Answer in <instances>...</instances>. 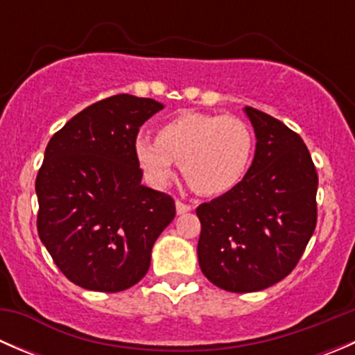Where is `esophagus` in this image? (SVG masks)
Segmentation results:
<instances>
[{
    "mask_svg": "<svg viewBox=\"0 0 355 355\" xmlns=\"http://www.w3.org/2000/svg\"><path fill=\"white\" fill-rule=\"evenodd\" d=\"M191 209H192L191 204H185V202H182V200H177V213L178 214H185V213H189Z\"/></svg>",
    "mask_w": 355,
    "mask_h": 355,
    "instance_id": "1",
    "label": "esophagus"
}]
</instances>
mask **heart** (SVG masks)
<instances>
[{"mask_svg":"<svg viewBox=\"0 0 355 355\" xmlns=\"http://www.w3.org/2000/svg\"><path fill=\"white\" fill-rule=\"evenodd\" d=\"M254 151V134L242 118L187 111L161 125L157 137H137L135 159L155 187H164L180 163L198 194L218 196L244 178Z\"/></svg>","mask_w":355,"mask_h":355,"instance_id":"obj_1","label":"heart"}]
</instances>
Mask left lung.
Segmentation results:
<instances>
[{
    "label": "left lung",
    "instance_id": "8db88e82",
    "mask_svg": "<svg viewBox=\"0 0 355 355\" xmlns=\"http://www.w3.org/2000/svg\"><path fill=\"white\" fill-rule=\"evenodd\" d=\"M256 155L245 177L196 209L204 277L228 292H257L297 266L318 221V173L299 134L245 106Z\"/></svg>",
    "mask_w": 355,
    "mask_h": 355
}]
</instances>
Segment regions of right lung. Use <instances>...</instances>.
Segmentation results:
<instances>
[{
  "mask_svg": "<svg viewBox=\"0 0 355 355\" xmlns=\"http://www.w3.org/2000/svg\"><path fill=\"white\" fill-rule=\"evenodd\" d=\"M163 110L116 94L87 106L48 142L35 178L37 234L75 285L121 292L144 278L151 250L175 218L171 196L141 184L134 144Z\"/></svg>",
  "mask_w": 355,
  "mask_h": 355,
  "instance_id": "obj_1",
  "label": "right lung"
}]
</instances>
